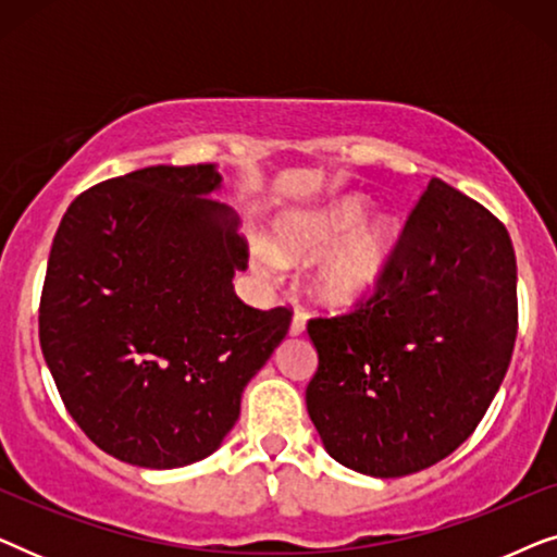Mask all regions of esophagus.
Masks as SVG:
<instances>
[{"label": "esophagus", "instance_id": "esophagus-1", "mask_svg": "<svg viewBox=\"0 0 557 557\" xmlns=\"http://www.w3.org/2000/svg\"><path fill=\"white\" fill-rule=\"evenodd\" d=\"M307 330V317L301 314V311H296L294 319H292V326H288V332H292V337H299Z\"/></svg>", "mask_w": 557, "mask_h": 557}]
</instances>
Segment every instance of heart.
I'll use <instances>...</instances> for the list:
<instances>
[{
	"label": "heart",
	"mask_w": 557,
	"mask_h": 557,
	"mask_svg": "<svg viewBox=\"0 0 557 557\" xmlns=\"http://www.w3.org/2000/svg\"><path fill=\"white\" fill-rule=\"evenodd\" d=\"M362 195H339L309 210H292L276 220V248H256V269L271 276L281 269V256L319 258L314 271L317 299L332 309H349L368 299L383 284L400 240V225L391 212L366 218Z\"/></svg>",
	"instance_id": "1"
}]
</instances>
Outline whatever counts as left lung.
I'll return each instance as SVG.
<instances>
[{"label": "left lung", "instance_id": "1", "mask_svg": "<svg viewBox=\"0 0 557 557\" xmlns=\"http://www.w3.org/2000/svg\"><path fill=\"white\" fill-rule=\"evenodd\" d=\"M307 332L319 355L307 410L326 454L380 479L433 467L474 433L512 360L507 227L431 180L377 292Z\"/></svg>", "mask_w": 557, "mask_h": 557}]
</instances>
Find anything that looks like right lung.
Here are the masks:
<instances>
[{"instance_id": "obj_1", "label": "right lung", "mask_w": 557, "mask_h": 557, "mask_svg": "<svg viewBox=\"0 0 557 557\" xmlns=\"http://www.w3.org/2000/svg\"><path fill=\"white\" fill-rule=\"evenodd\" d=\"M215 164L147 166L75 197L50 248L40 347L67 413L144 469L210 456L292 311L235 296L248 269Z\"/></svg>"}]
</instances>
